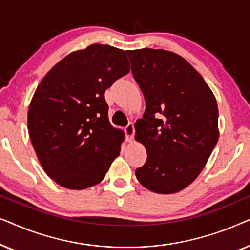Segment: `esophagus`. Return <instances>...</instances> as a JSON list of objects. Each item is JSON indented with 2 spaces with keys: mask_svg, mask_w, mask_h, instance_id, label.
Returning <instances> with one entry per match:
<instances>
[{
  "mask_svg": "<svg viewBox=\"0 0 250 250\" xmlns=\"http://www.w3.org/2000/svg\"><path fill=\"white\" fill-rule=\"evenodd\" d=\"M125 133H126V140H127V142H132L133 138H134V133H135L134 125L128 124L127 126H126Z\"/></svg>",
  "mask_w": 250,
  "mask_h": 250,
  "instance_id": "obj_1",
  "label": "esophagus"
}]
</instances>
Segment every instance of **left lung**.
Here are the masks:
<instances>
[{
    "instance_id": "8db88e82",
    "label": "left lung",
    "mask_w": 250,
    "mask_h": 250,
    "mask_svg": "<svg viewBox=\"0 0 250 250\" xmlns=\"http://www.w3.org/2000/svg\"><path fill=\"white\" fill-rule=\"evenodd\" d=\"M127 56L146 100L135 140L148 157L136 179L152 192H180L197 179L218 141L216 99L203 76L172 51L146 47Z\"/></svg>"
}]
</instances>
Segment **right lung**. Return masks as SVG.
<instances>
[{"label": "right lung", "mask_w": 250, "mask_h": 250, "mask_svg": "<svg viewBox=\"0 0 250 250\" xmlns=\"http://www.w3.org/2000/svg\"><path fill=\"white\" fill-rule=\"evenodd\" d=\"M128 71L124 51L92 44L68 54L41 81L27 115L28 132L44 172L59 186L93 187L119 156L125 135L109 122L104 92Z\"/></svg>", "instance_id": "right-lung-1"}]
</instances>
